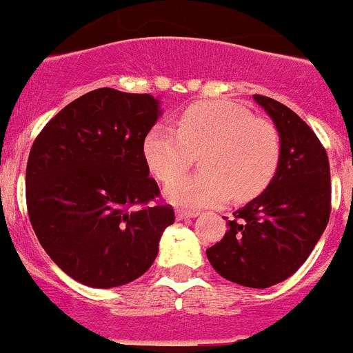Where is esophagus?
Here are the masks:
<instances>
[{"label": "esophagus", "mask_w": 353, "mask_h": 353, "mask_svg": "<svg viewBox=\"0 0 353 353\" xmlns=\"http://www.w3.org/2000/svg\"><path fill=\"white\" fill-rule=\"evenodd\" d=\"M196 215H198V212H192V210H176V219H179V221L192 219V217H196Z\"/></svg>", "instance_id": "1"}]
</instances>
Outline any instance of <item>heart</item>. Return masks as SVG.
Returning a JSON list of instances; mask_svg holds the SVG:
<instances>
[{"label": "heart", "mask_w": 353, "mask_h": 353, "mask_svg": "<svg viewBox=\"0 0 353 353\" xmlns=\"http://www.w3.org/2000/svg\"><path fill=\"white\" fill-rule=\"evenodd\" d=\"M198 153L202 171L177 179ZM143 155L159 180H173L166 187L171 203L203 208L226 203L232 194L236 199L260 194L279 166L281 143L269 120L233 102L207 101L189 105L179 129L152 127Z\"/></svg>", "instance_id": "obj_1"}]
</instances>
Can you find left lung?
Returning <instances> with one entry per match:
<instances>
[{"instance_id": "left-lung-1", "label": "left lung", "mask_w": 353, "mask_h": 353, "mask_svg": "<svg viewBox=\"0 0 353 353\" xmlns=\"http://www.w3.org/2000/svg\"><path fill=\"white\" fill-rule=\"evenodd\" d=\"M252 99L279 134V166L260 196L233 212L235 219L207 258L228 281L269 288L297 272L325 232L330 170L325 148L299 114L270 97Z\"/></svg>"}]
</instances>
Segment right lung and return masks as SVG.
Instances as JSON below:
<instances>
[{
  "instance_id": "obj_1",
  "label": "right lung",
  "mask_w": 353,
  "mask_h": 353,
  "mask_svg": "<svg viewBox=\"0 0 353 353\" xmlns=\"http://www.w3.org/2000/svg\"><path fill=\"white\" fill-rule=\"evenodd\" d=\"M162 114L150 93L99 88L65 105L31 146L26 201L40 245L67 276L92 288L138 279L157 258L174 212L143 155Z\"/></svg>"
}]
</instances>
